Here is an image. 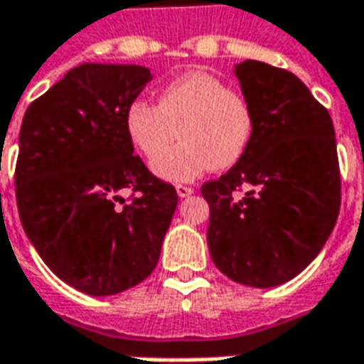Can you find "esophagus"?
Segmentation results:
<instances>
[{
	"label": "esophagus",
	"mask_w": 364,
	"mask_h": 364,
	"mask_svg": "<svg viewBox=\"0 0 364 364\" xmlns=\"http://www.w3.org/2000/svg\"><path fill=\"white\" fill-rule=\"evenodd\" d=\"M176 192H178V196H180V198H188L194 190L190 188V186H184V184H178V186H176Z\"/></svg>",
	"instance_id": "esophagus-1"
}]
</instances>
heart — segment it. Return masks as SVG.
<instances>
[{"label": "heart", "instance_id": "b5f03b06", "mask_svg": "<svg viewBox=\"0 0 364 364\" xmlns=\"http://www.w3.org/2000/svg\"><path fill=\"white\" fill-rule=\"evenodd\" d=\"M176 129L181 144L166 152ZM125 132L141 156L156 158L151 170L158 178L192 182L210 168L227 170L243 158L253 135V111L220 78L192 70L161 87L158 105L132 103Z\"/></svg>", "mask_w": 364, "mask_h": 364}]
</instances>
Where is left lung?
Here are the masks:
<instances>
[{
    "instance_id": "1",
    "label": "left lung",
    "mask_w": 364,
    "mask_h": 364,
    "mask_svg": "<svg viewBox=\"0 0 364 364\" xmlns=\"http://www.w3.org/2000/svg\"><path fill=\"white\" fill-rule=\"evenodd\" d=\"M235 75L253 111V135L243 158L200 188L210 206L206 241L229 279L275 287L314 261L336 225L334 125L308 87L284 68L245 60Z\"/></svg>"
}]
</instances>
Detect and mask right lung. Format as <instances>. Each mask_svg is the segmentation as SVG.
Returning <instances> with one entry per match:
<instances>
[{"label":"right lung","mask_w":364,"mask_h":364,"mask_svg":"<svg viewBox=\"0 0 364 364\" xmlns=\"http://www.w3.org/2000/svg\"><path fill=\"white\" fill-rule=\"evenodd\" d=\"M151 80L137 64L85 63L28 107L16 200L38 255L68 286L113 296L160 259L178 194L133 156L125 113ZM136 192L129 203L120 196Z\"/></svg>","instance_id":"1"}]
</instances>
